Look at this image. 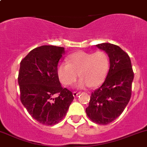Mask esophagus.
I'll return each instance as SVG.
<instances>
[{
	"label": "esophagus",
	"mask_w": 147,
	"mask_h": 147,
	"mask_svg": "<svg viewBox=\"0 0 147 147\" xmlns=\"http://www.w3.org/2000/svg\"><path fill=\"white\" fill-rule=\"evenodd\" d=\"M80 94V92H76V91H75V92H72V94H73L74 97H77V96L79 95Z\"/></svg>",
	"instance_id": "1"
}]
</instances>
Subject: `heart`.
Returning a JSON list of instances; mask_svg holds the SVG:
<instances>
[{
    "instance_id": "heart-1",
    "label": "heart",
    "mask_w": 147,
    "mask_h": 147,
    "mask_svg": "<svg viewBox=\"0 0 147 147\" xmlns=\"http://www.w3.org/2000/svg\"><path fill=\"white\" fill-rule=\"evenodd\" d=\"M68 63H61L57 67V74L65 85L72 84L79 75L77 83L78 88L90 85L96 87L105 80L109 69V60L102 50L94 53L79 51L68 56Z\"/></svg>"
}]
</instances>
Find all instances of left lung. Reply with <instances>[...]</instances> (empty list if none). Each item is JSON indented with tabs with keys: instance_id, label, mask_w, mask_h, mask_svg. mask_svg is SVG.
<instances>
[{
	"instance_id": "8db88e82",
	"label": "left lung",
	"mask_w": 147,
	"mask_h": 147,
	"mask_svg": "<svg viewBox=\"0 0 147 147\" xmlns=\"http://www.w3.org/2000/svg\"><path fill=\"white\" fill-rule=\"evenodd\" d=\"M96 46L106 52L110 66L105 82L92 92L86 113L93 122L106 125L116 119L129 102L134 72L129 56L119 46L107 42Z\"/></svg>"
}]
</instances>
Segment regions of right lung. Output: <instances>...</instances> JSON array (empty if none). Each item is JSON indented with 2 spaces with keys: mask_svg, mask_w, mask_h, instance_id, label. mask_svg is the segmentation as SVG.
I'll return each instance as SVG.
<instances>
[{
  "mask_svg": "<svg viewBox=\"0 0 147 147\" xmlns=\"http://www.w3.org/2000/svg\"><path fill=\"white\" fill-rule=\"evenodd\" d=\"M64 53V47L42 45L20 62V101L32 118L46 126L63 119L74 100L72 92L61 86L57 74V64Z\"/></svg>",
  "mask_w": 147,
  "mask_h": 147,
  "instance_id": "obj_1",
  "label": "right lung"
}]
</instances>
